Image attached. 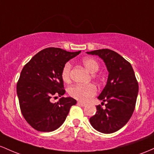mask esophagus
<instances>
[{
    "instance_id": "obj_1",
    "label": "esophagus",
    "mask_w": 154,
    "mask_h": 154,
    "mask_svg": "<svg viewBox=\"0 0 154 154\" xmlns=\"http://www.w3.org/2000/svg\"><path fill=\"white\" fill-rule=\"evenodd\" d=\"M78 105H79L80 106H82V107H84V106H86V103H82V102H78Z\"/></svg>"
}]
</instances>
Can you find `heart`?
Wrapping results in <instances>:
<instances>
[{
  "label": "heart",
  "mask_w": 154,
  "mask_h": 154,
  "mask_svg": "<svg viewBox=\"0 0 154 154\" xmlns=\"http://www.w3.org/2000/svg\"><path fill=\"white\" fill-rule=\"evenodd\" d=\"M82 63L86 70L91 73H94L99 70V64L94 59L91 57H85L82 60ZM70 69L71 65L67 63L64 65L62 70L61 76L65 82H70ZM97 87L94 84H76L69 88L68 94L74 99L82 102H88L91 97L96 94Z\"/></svg>",
  "instance_id": "b5f03b06"
}]
</instances>
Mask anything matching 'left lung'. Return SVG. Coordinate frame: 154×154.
<instances>
[{
  "label": "left lung",
  "mask_w": 154,
  "mask_h": 154,
  "mask_svg": "<svg viewBox=\"0 0 154 154\" xmlns=\"http://www.w3.org/2000/svg\"><path fill=\"white\" fill-rule=\"evenodd\" d=\"M86 53L99 56L108 71L106 85L97 97L103 101L102 105L106 102L105 108L97 105V113L89 119V122L98 132H115L128 122L135 108L139 88L134 70L128 61L110 49Z\"/></svg>",
  "instance_id": "left-lung-1"
}]
</instances>
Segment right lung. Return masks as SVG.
I'll list each match as a JSON object with an SVG mask.
<instances>
[{"instance_id": "right-lung-1", "label": "right lung", "mask_w": 154, "mask_h": 154, "mask_svg": "<svg viewBox=\"0 0 154 154\" xmlns=\"http://www.w3.org/2000/svg\"><path fill=\"white\" fill-rule=\"evenodd\" d=\"M80 53L81 51L70 52L60 48H46L24 66L17 92L22 114L32 128L40 132L58 129L66 119L70 107L76 104V100L72 97H63L55 103L50 99L65 93L62 70L67 62Z\"/></svg>"}]
</instances>
